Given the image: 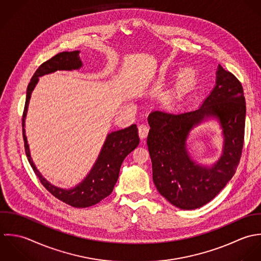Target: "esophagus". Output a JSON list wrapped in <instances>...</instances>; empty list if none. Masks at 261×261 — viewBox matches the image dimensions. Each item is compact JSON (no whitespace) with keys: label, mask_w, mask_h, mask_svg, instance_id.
<instances>
[{"label":"esophagus","mask_w":261,"mask_h":261,"mask_svg":"<svg viewBox=\"0 0 261 261\" xmlns=\"http://www.w3.org/2000/svg\"><path fill=\"white\" fill-rule=\"evenodd\" d=\"M138 132H139L140 138H146L148 135V132H149V127L147 125L142 124L138 127Z\"/></svg>","instance_id":"34e87169"}]
</instances>
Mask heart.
Listing matches in <instances>:
<instances>
[{"instance_id": "obj_1", "label": "heart", "mask_w": 261, "mask_h": 261, "mask_svg": "<svg viewBox=\"0 0 261 261\" xmlns=\"http://www.w3.org/2000/svg\"><path fill=\"white\" fill-rule=\"evenodd\" d=\"M195 80V71L192 68H185L177 76L178 86L184 87L190 85Z\"/></svg>"}]
</instances>
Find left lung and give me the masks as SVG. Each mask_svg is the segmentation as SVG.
Masks as SVG:
<instances>
[{"label":"left lung","instance_id":"8db88e82","mask_svg":"<svg viewBox=\"0 0 261 261\" xmlns=\"http://www.w3.org/2000/svg\"><path fill=\"white\" fill-rule=\"evenodd\" d=\"M246 105L239 80L220 64L214 90L195 111L154 110L148 116L147 145L157 191L184 210L200 208L213 200L234 175L244 143ZM217 117L223 128L221 158L212 168L199 166L186 151L189 131L204 117Z\"/></svg>","mask_w":261,"mask_h":261}]
</instances>
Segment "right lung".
Returning a JSON list of instances; mask_svg holds the SVG:
<instances>
[{"label":"right lung","instance_id":"right-lung-1","mask_svg":"<svg viewBox=\"0 0 261 261\" xmlns=\"http://www.w3.org/2000/svg\"><path fill=\"white\" fill-rule=\"evenodd\" d=\"M79 50L58 53L47 61L43 62L36 69L27 88L26 101L22 118V129L26 155L36 176L39 178L43 187L56 199L71 207L88 208L98 204L113 192L114 186L116 185L119 177L120 167L124 158L131 151H133L139 144L140 139L138 136L137 126L133 124L128 128L110 133L107 136L100 155L88 176L80 185L70 190L56 188L49 184L44 177H42L30 156L29 145L27 143L24 129L25 117L31 93L38 83L39 76L51 73L56 70L79 69L83 65L79 57Z\"/></svg>","mask_w":261,"mask_h":261}]
</instances>
